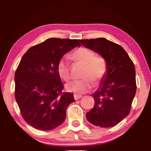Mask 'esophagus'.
I'll list each match as a JSON object with an SVG mask.
<instances>
[{
  "mask_svg": "<svg viewBox=\"0 0 151 151\" xmlns=\"http://www.w3.org/2000/svg\"><path fill=\"white\" fill-rule=\"evenodd\" d=\"M82 96L81 95H74V98H75V100H79V99H80L82 98Z\"/></svg>",
  "mask_w": 151,
  "mask_h": 151,
  "instance_id": "esophagus-1",
  "label": "esophagus"
}]
</instances>
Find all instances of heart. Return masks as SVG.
I'll return each mask as SVG.
<instances>
[{"label": "heart", "mask_w": 151, "mask_h": 151, "mask_svg": "<svg viewBox=\"0 0 151 151\" xmlns=\"http://www.w3.org/2000/svg\"><path fill=\"white\" fill-rule=\"evenodd\" d=\"M72 57L85 65L84 69L83 79L73 80L66 85L68 91L73 92L76 95L85 93L93 87L92 80L98 82L103 78L106 71V65L104 59L96 57L93 51L81 47L74 51ZM57 71L59 76L65 80L70 78L69 63L66 58L60 60L57 65Z\"/></svg>", "instance_id": "obj_1"}]
</instances>
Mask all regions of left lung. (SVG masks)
I'll use <instances>...</instances> for the list:
<instances>
[{
	"label": "left lung",
	"instance_id": "8db88e82",
	"mask_svg": "<svg viewBox=\"0 0 151 151\" xmlns=\"http://www.w3.org/2000/svg\"><path fill=\"white\" fill-rule=\"evenodd\" d=\"M81 44L104 59L106 71L98 89L92 94L94 107L86 113L87 120L98 127H114L127 117L136 93L135 69L120 45L99 38L80 40Z\"/></svg>",
	"mask_w": 151,
	"mask_h": 151
}]
</instances>
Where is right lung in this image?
<instances>
[{"label":"right lung","instance_id":"1","mask_svg":"<svg viewBox=\"0 0 151 151\" xmlns=\"http://www.w3.org/2000/svg\"><path fill=\"white\" fill-rule=\"evenodd\" d=\"M78 40L51 38L31 47L24 53L15 73V98L27 123L41 131H51L66 119V110L75 101L64 86L57 65L76 47Z\"/></svg>","mask_w":151,"mask_h":151}]
</instances>
